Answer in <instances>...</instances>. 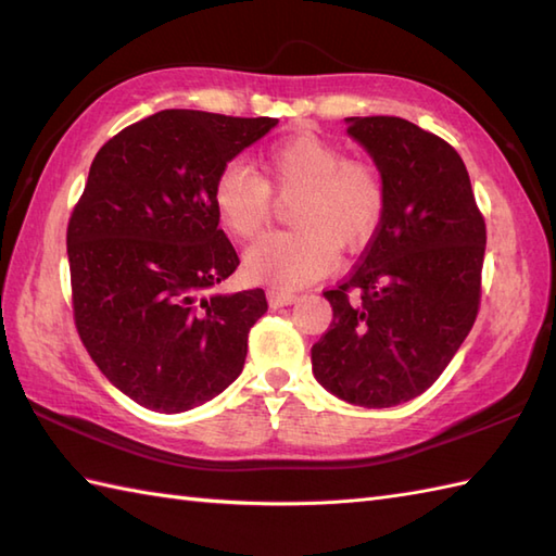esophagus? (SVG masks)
<instances>
[{"mask_svg":"<svg viewBox=\"0 0 556 556\" xmlns=\"http://www.w3.org/2000/svg\"><path fill=\"white\" fill-rule=\"evenodd\" d=\"M267 301L271 308H285V305L296 303V293H287V291H267Z\"/></svg>","mask_w":556,"mask_h":556,"instance_id":"obj_1","label":"esophagus"}]
</instances>
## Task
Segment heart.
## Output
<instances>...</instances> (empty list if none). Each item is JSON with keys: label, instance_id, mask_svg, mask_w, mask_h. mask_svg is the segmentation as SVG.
Returning a JSON list of instances; mask_svg holds the SVG:
<instances>
[{"label": "heart", "instance_id": "heart-1", "mask_svg": "<svg viewBox=\"0 0 556 556\" xmlns=\"http://www.w3.org/2000/svg\"><path fill=\"white\" fill-rule=\"evenodd\" d=\"M265 181L243 160L219 169L212 203L219 222L251 239L271 212V188L299 191L291 210L296 229L267 233L245 251V275L293 291L327 277L339 265V243L358 248L370 239L384 210L382 179L370 164L346 162L344 152L315 134H299L269 150Z\"/></svg>", "mask_w": 556, "mask_h": 556}]
</instances>
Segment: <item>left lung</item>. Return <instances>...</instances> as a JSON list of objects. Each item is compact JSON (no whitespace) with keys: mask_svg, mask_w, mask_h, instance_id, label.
<instances>
[{"mask_svg":"<svg viewBox=\"0 0 556 556\" xmlns=\"http://www.w3.org/2000/svg\"><path fill=\"white\" fill-rule=\"evenodd\" d=\"M380 172L384 210L361 265L325 291L332 325L311 349L327 392L363 408L420 396L476 323L485 219L458 152L399 116H349Z\"/></svg>","mask_w":556,"mask_h":556,"instance_id":"obj_1","label":"left lung"}]
</instances>
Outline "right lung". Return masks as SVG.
<instances>
[{
    "instance_id": "add662e5",
    "label": "right lung",
    "mask_w": 556,
    "mask_h": 556,
    "mask_svg": "<svg viewBox=\"0 0 556 556\" xmlns=\"http://www.w3.org/2000/svg\"><path fill=\"white\" fill-rule=\"evenodd\" d=\"M279 119L164 110L100 148L68 219L83 346L128 399L184 413L241 375L263 289L217 291L239 267L212 188Z\"/></svg>"
}]
</instances>
